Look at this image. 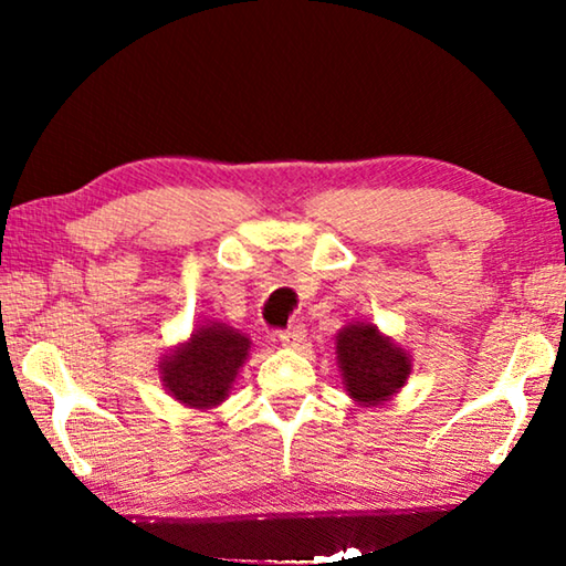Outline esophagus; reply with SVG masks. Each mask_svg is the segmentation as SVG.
Segmentation results:
<instances>
[{
	"label": "esophagus",
	"instance_id": "esophagus-1",
	"mask_svg": "<svg viewBox=\"0 0 566 566\" xmlns=\"http://www.w3.org/2000/svg\"><path fill=\"white\" fill-rule=\"evenodd\" d=\"M304 337H306V329L302 327V324H294V327H290V329L276 332V339H280L284 347H300Z\"/></svg>",
	"mask_w": 566,
	"mask_h": 566
}]
</instances>
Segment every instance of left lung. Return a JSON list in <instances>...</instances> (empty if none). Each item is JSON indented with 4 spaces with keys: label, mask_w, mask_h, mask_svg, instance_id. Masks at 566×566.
Segmentation results:
<instances>
[{
    "label": "left lung",
    "mask_w": 566,
    "mask_h": 566,
    "mask_svg": "<svg viewBox=\"0 0 566 566\" xmlns=\"http://www.w3.org/2000/svg\"><path fill=\"white\" fill-rule=\"evenodd\" d=\"M337 354L349 397L361 405L389 399L409 377V357L371 324H349L337 337Z\"/></svg>",
    "instance_id": "left-lung-1"
}]
</instances>
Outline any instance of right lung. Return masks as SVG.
Masks as SVG:
<instances>
[{
    "instance_id": "add662e5",
    "label": "right lung",
    "mask_w": 566,
    "mask_h": 566,
    "mask_svg": "<svg viewBox=\"0 0 566 566\" xmlns=\"http://www.w3.org/2000/svg\"><path fill=\"white\" fill-rule=\"evenodd\" d=\"M247 352L249 339L242 334L222 324H209L161 361V381L181 405L214 407L232 389Z\"/></svg>"
}]
</instances>
